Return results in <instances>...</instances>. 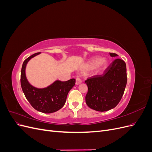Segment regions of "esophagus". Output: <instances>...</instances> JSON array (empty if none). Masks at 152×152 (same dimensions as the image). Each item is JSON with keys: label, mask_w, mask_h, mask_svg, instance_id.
<instances>
[{"label": "esophagus", "mask_w": 152, "mask_h": 152, "mask_svg": "<svg viewBox=\"0 0 152 152\" xmlns=\"http://www.w3.org/2000/svg\"><path fill=\"white\" fill-rule=\"evenodd\" d=\"M76 84L77 85H79V84H80V83H82V80L80 79V78H79V77H77L76 78Z\"/></svg>", "instance_id": "34e87169"}]
</instances>
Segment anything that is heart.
<instances>
[{"label": "heart", "instance_id": "b5f03b06", "mask_svg": "<svg viewBox=\"0 0 152 152\" xmlns=\"http://www.w3.org/2000/svg\"><path fill=\"white\" fill-rule=\"evenodd\" d=\"M107 61L105 59H102L99 57L94 58L89 63V67L91 68H95L99 66H104L107 65Z\"/></svg>", "mask_w": 152, "mask_h": 152}]
</instances>
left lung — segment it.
<instances>
[{
  "instance_id": "left-lung-1",
  "label": "left lung",
  "mask_w": 152,
  "mask_h": 152,
  "mask_svg": "<svg viewBox=\"0 0 152 152\" xmlns=\"http://www.w3.org/2000/svg\"><path fill=\"white\" fill-rule=\"evenodd\" d=\"M112 57L118 55L110 53ZM126 64L116 59L106 69L103 75H94L85 82L88 87L86 96L87 105L98 112L108 111L120 102L127 84Z\"/></svg>"
}]
</instances>
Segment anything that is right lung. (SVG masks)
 <instances>
[{"instance_id":"right-lung-1","label":"right lung","mask_w":152,"mask_h":152,"mask_svg":"<svg viewBox=\"0 0 152 152\" xmlns=\"http://www.w3.org/2000/svg\"><path fill=\"white\" fill-rule=\"evenodd\" d=\"M40 53H37L26 58L23 63L21 72V86L26 99L31 107L37 111L50 113L58 111L65 104L68 92L75 86V79L65 82L57 80L46 88L37 89L31 86L25 76L26 63Z\"/></svg>"}]
</instances>
